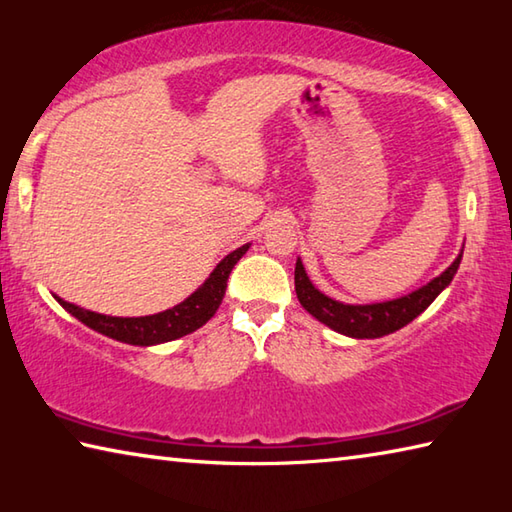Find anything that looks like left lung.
Segmentation results:
<instances>
[{
    "label": "left lung",
    "instance_id": "obj_1",
    "mask_svg": "<svg viewBox=\"0 0 512 512\" xmlns=\"http://www.w3.org/2000/svg\"><path fill=\"white\" fill-rule=\"evenodd\" d=\"M461 257L463 253L454 259V264L449 266L445 273L433 277L427 287L413 291L404 298L377 302V305H343V302L327 298L325 293H320L314 284L309 282L305 266H302L298 259L296 293L300 305L305 307L311 316H316L320 323L332 327L334 332L352 336V339H379V336L393 334L404 325H409L413 318H418L422 311L438 298V293L454 280L458 264H461Z\"/></svg>",
    "mask_w": 512,
    "mask_h": 512
}]
</instances>
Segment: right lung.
Listing matches in <instances>:
<instances>
[{
  "instance_id": "1",
  "label": "right lung",
  "mask_w": 512,
  "mask_h": 512,
  "mask_svg": "<svg viewBox=\"0 0 512 512\" xmlns=\"http://www.w3.org/2000/svg\"><path fill=\"white\" fill-rule=\"evenodd\" d=\"M246 250H248V244L232 250V253L214 268L212 275L207 277L201 289L194 291L192 296L173 309L162 311V314L140 316V318H119V316H103L90 309H81L72 305V302H65L63 298H58V302L69 311V314L79 318L83 325H88L94 329V332L106 334L115 341L131 343V345H155V343L173 341L189 332H194V329L205 325L207 320L216 314V309H219L221 300L225 296V287H228L230 271L235 268V264L239 262Z\"/></svg>"
}]
</instances>
